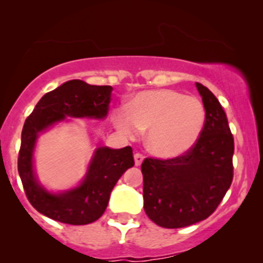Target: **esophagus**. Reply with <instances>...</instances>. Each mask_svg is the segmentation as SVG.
Listing matches in <instances>:
<instances>
[{
  "label": "esophagus",
  "instance_id": "34e87169",
  "mask_svg": "<svg viewBox=\"0 0 263 263\" xmlns=\"http://www.w3.org/2000/svg\"><path fill=\"white\" fill-rule=\"evenodd\" d=\"M134 158H135V165H136V166H140L144 161V156L141 153H136L134 156Z\"/></svg>",
  "mask_w": 263,
  "mask_h": 263
}]
</instances>
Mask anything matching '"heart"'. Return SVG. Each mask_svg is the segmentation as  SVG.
<instances>
[{
	"mask_svg": "<svg viewBox=\"0 0 263 263\" xmlns=\"http://www.w3.org/2000/svg\"><path fill=\"white\" fill-rule=\"evenodd\" d=\"M124 136L146 131V148L161 158H176L193 148L206 123V109L195 96L174 89L144 90L129 100L126 111L112 114Z\"/></svg>",
	"mask_w": 263,
	"mask_h": 263,
	"instance_id": "1",
	"label": "heart"
}]
</instances>
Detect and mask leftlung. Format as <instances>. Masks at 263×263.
<instances>
[{"label": "left lung", "mask_w": 263, "mask_h": 263, "mask_svg": "<svg viewBox=\"0 0 263 263\" xmlns=\"http://www.w3.org/2000/svg\"><path fill=\"white\" fill-rule=\"evenodd\" d=\"M206 109V123L191 151L171 159L145 158L144 210L156 224L181 228L214 213L234 178V137L222 105L196 83Z\"/></svg>", "instance_id": "left-lung-1"}]
</instances>
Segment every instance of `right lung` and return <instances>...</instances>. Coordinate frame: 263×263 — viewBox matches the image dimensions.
<instances>
[{
    "mask_svg": "<svg viewBox=\"0 0 263 263\" xmlns=\"http://www.w3.org/2000/svg\"><path fill=\"white\" fill-rule=\"evenodd\" d=\"M112 88L90 85L83 80L63 83L41 97L24 122L18 171L24 192L39 213L67 224H88L104 214L112 188L127 168L135 165L131 146L97 148L79 187L50 193L41 187L33 171V149L40 132L66 117L102 119L109 111Z\"/></svg>",
    "mask_w": 263,
    "mask_h": 263,
    "instance_id": "add662e5",
    "label": "right lung"
}]
</instances>
